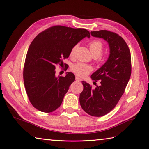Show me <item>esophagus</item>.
I'll list each match as a JSON object with an SVG mask.
<instances>
[{
    "instance_id": "1",
    "label": "esophagus",
    "mask_w": 149,
    "mask_h": 149,
    "mask_svg": "<svg viewBox=\"0 0 149 149\" xmlns=\"http://www.w3.org/2000/svg\"><path fill=\"white\" fill-rule=\"evenodd\" d=\"M76 81H81V79L78 77V76H76Z\"/></svg>"
}]
</instances>
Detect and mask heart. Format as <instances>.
Here are the masks:
<instances>
[{
	"label": "heart",
	"instance_id": "obj_1",
	"mask_svg": "<svg viewBox=\"0 0 149 149\" xmlns=\"http://www.w3.org/2000/svg\"><path fill=\"white\" fill-rule=\"evenodd\" d=\"M76 48H77V45H75L71 49L70 52L71 56L73 55ZM89 48L92 55L93 56L94 58H97L98 57H100L102 54L103 45L102 42L99 41V40H94V41H93L90 43ZM71 69L74 73L80 76V77H84V76L88 75L92 70L91 66L83 63H81L73 65L71 66Z\"/></svg>",
	"mask_w": 149,
	"mask_h": 149
}]
</instances>
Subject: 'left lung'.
<instances>
[{"label": "left lung", "mask_w": 149, "mask_h": 149, "mask_svg": "<svg viewBox=\"0 0 149 149\" xmlns=\"http://www.w3.org/2000/svg\"><path fill=\"white\" fill-rule=\"evenodd\" d=\"M93 37L102 38L109 47V56L100 68L93 73L91 78L101 84L95 89L83 81V90L79 102L88 114L101 117L114 109L124 93L131 74L130 52L124 40L108 30L91 31Z\"/></svg>", "instance_id": "8db88e82"}]
</instances>
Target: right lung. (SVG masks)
Wrapping results in <instances>:
<instances>
[{"label": "right lung", "mask_w": 149, "mask_h": 149, "mask_svg": "<svg viewBox=\"0 0 149 149\" xmlns=\"http://www.w3.org/2000/svg\"><path fill=\"white\" fill-rule=\"evenodd\" d=\"M89 31L56 25L43 31L31 43L26 54L24 81L33 106L40 111L52 112L61 104L75 76L67 72L65 77L55 76V65L63 64L71 49Z\"/></svg>", "instance_id": "add662e5"}]
</instances>
